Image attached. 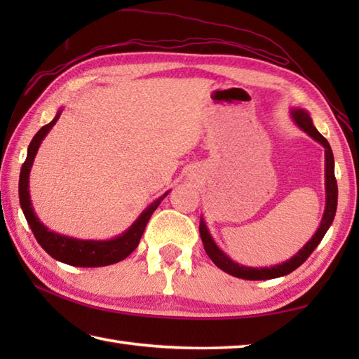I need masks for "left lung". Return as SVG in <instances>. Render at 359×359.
<instances>
[{"label":"left lung","instance_id":"8db88e82","mask_svg":"<svg viewBox=\"0 0 359 359\" xmlns=\"http://www.w3.org/2000/svg\"><path fill=\"white\" fill-rule=\"evenodd\" d=\"M290 116H292L294 123L299 126L304 133H307L315 142L323 144V148L325 149V210L321 219V224H319L318 230L315 231L313 236H311V239L306 243V245L297 251L296 255L287 259L285 262H280L271 266H248V265H242L239 262L233 261L225 251H222L217 247L216 241L212 239V236L208 230L207 222H205V219L201 216L199 231H201V238L203 242L205 251H207V255L210 256L211 261L215 262L220 270L231 274L234 278L248 279V280H265V279L285 276V274L292 273L293 270L297 269V266L306 262V259L313 253V250L319 245V242L323 241L327 230H329L333 222L334 215H337L338 185H337V179H334V158H333L330 144L313 126V121H311V117L309 116V112L306 109L292 108L290 109Z\"/></svg>","mask_w":359,"mask_h":359}]
</instances>
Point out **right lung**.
I'll return each instance as SVG.
<instances>
[{
  "mask_svg": "<svg viewBox=\"0 0 359 359\" xmlns=\"http://www.w3.org/2000/svg\"><path fill=\"white\" fill-rule=\"evenodd\" d=\"M62 112H63V108H60L57 111V116L53 117L50 123L43 126L40 131L34 135L32 142L29 144L26 162L22 163L21 172H20L18 193H20L21 210L25 212V217L38 243L43 247L46 253L52 256L53 259H57V261L72 265V266H104V265H111V264L123 261V259L131 255L137 248V245H139L140 238L144 231V226H147L152 212L156 211L160 202L165 199L170 191H166L165 194L160 196L158 199L152 202L149 207L144 208L140 212V216L134 220V224L129 226L128 230H125L123 233L116 236V238L112 239H106V241L77 239V238H69V236L49 230V228L41 222L40 217L36 216V212L32 207V202H30L29 174H30V170H32L38 148H40L44 137L49 134L53 125L57 123V120L60 118V116H62Z\"/></svg>",
  "mask_w": 359,
  "mask_h": 359,
  "instance_id": "1",
  "label": "right lung"
}]
</instances>
